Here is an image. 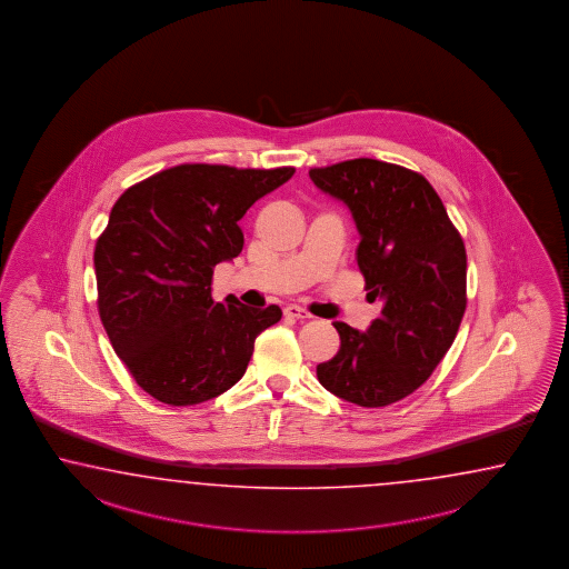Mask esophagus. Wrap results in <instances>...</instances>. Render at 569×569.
<instances>
[{"label": "esophagus", "mask_w": 569, "mask_h": 569, "mask_svg": "<svg viewBox=\"0 0 569 569\" xmlns=\"http://www.w3.org/2000/svg\"><path fill=\"white\" fill-rule=\"evenodd\" d=\"M283 312H286V317H290V319L305 320L312 317V315H310L306 308H302V306L298 305L286 306V310H283Z\"/></svg>", "instance_id": "esophagus-1"}]
</instances>
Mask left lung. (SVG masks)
Here are the masks:
<instances>
[{
  "label": "left lung",
  "mask_w": 569,
  "mask_h": 569,
  "mask_svg": "<svg viewBox=\"0 0 569 569\" xmlns=\"http://www.w3.org/2000/svg\"><path fill=\"white\" fill-rule=\"evenodd\" d=\"M343 201L361 240L358 267L382 312L366 333L333 322L337 356L317 366L322 387L360 407H387L421 387L452 346L467 308V250L430 182L372 158L310 168Z\"/></svg>",
  "instance_id": "8db88e82"
}]
</instances>
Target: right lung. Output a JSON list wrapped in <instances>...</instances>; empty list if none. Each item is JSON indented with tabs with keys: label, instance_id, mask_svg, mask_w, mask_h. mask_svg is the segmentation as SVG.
<instances>
[{
	"label": "right lung",
	"instance_id": "obj_1",
	"mask_svg": "<svg viewBox=\"0 0 569 569\" xmlns=\"http://www.w3.org/2000/svg\"><path fill=\"white\" fill-rule=\"evenodd\" d=\"M296 168L181 164L129 187L94 249L98 315L156 401L187 407L234 387L281 308L211 298L213 267L244 247L238 222Z\"/></svg>",
	"mask_w": 569,
	"mask_h": 569
}]
</instances>
